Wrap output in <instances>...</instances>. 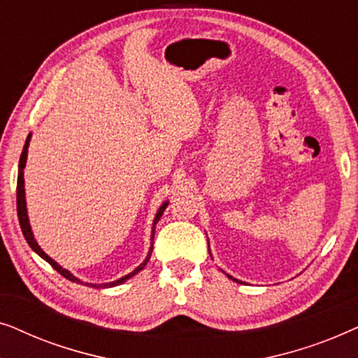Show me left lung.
<instances>
[{
	"mask_svg": "<svg viewBox=\"0 0 358 358\" xmlns=\"http://www.w3.org/2000/svg\"><path fill=\"white\" fill-rule=\"evenodd\" d=\"M228 277H229V275H228ZM229 278H233V277H229ZM233 280H234V282H238V280H236V278H233Z\"/></svg>",
	"mask_w": 358,
	"mask_h": 358,
	"instance_id": "8db88e82",
	"label": "left lung"
}]
</instances>
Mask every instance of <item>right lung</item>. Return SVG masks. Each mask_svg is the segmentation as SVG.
I'll list each match as a JSON object with an SVG mask.
<instances>
[{
    "label": "right lung",
    "mask_w": 358,
    "mask_h": 358,
    "mask_svg": "<svg viewBox=\"0 0 358 358\" xmlns=\"http://www.w3.org/2000/svg\"><path fill=\"white\" fill-rule=\"evenodd\" d=\"M29 141H31V134L27 135V138H26V145H24V148H22V153H21V159H19V173H17V190H16V202H17V217H19V224H21V229H22V234H24V238H26V241H27V244L29 246H31L34 251H36L38 256H41L42 259H45V261L50 264V266L55 268V271L60 273V275H63L65 278H68V280H71V282H76V283H85V282H81L80 278H76L75 275H73V273H70L66 271V268H63L60 264H57L55 261H53L52 257H48L45 252L42 251L41 249V246H38L37 244V241L36 239H34V234H32V229H31V224H29V218H27V208H26V190H24V168H26V161H27V148H29ZM166 207H168V202H164L163 205H161L159 207V210H158V213H156V217H155V222H153V233H151V241H153L155 239V224L158 223V220L161 218V215H163V212L166 210ZM151 252H153V244H151V248H150V252H148V256H146V259L143 262L140 264L138 267L135 268L134 272H130L129 275H125V277H122V278H119V280H115V282H110V283H101V285H96V283H86V285H90V287H94V288H107V287H117V285H120V283H124L125 280H129L130 277H134L135 273H138L140 271H143L145 268V266L146 264H148V261H150V256H151Z\"/></svg>",
    "instance_id": "right-lung-1"
}]
</instances>
